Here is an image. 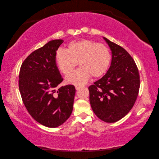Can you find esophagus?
Listing matches in <instances>:
<instances>
[{"mask_svg":"<svg viewBox=\"0 0 159 159\" xmlns=\"http://www.w3.org/2000/svg\"><path fill=\"white\" fill-rule=\"evenodd\" d=\"M80 88H81L80 86H75V89L76 90H78L79 89H80Z\"/></svg>","mask_w":159,"mask_h":159,"instance_id":"esophagus-1","label":"esophagus"}]
</instances>
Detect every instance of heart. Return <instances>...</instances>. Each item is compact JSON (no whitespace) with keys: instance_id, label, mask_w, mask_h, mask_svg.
<instances>
[{"instance_id":"1","label":"heart","mask_w":159,"mask_h":159,"mask_svg":"<svg viewBox=\"0 0 159 159\" xmlns=\"http://www.w3.org/2000/svg\"><path fill=\"white\" fill-rule=\"evenodd\" d=\"M111 55L107 48L89 40L73 41L67 49L60 48L56 54V62L60 71L68 75L77 65L80 68L66 77L67 82L76 85L85 84L91 75L102 76L107 71Z\"/></svg>"}]
</instances>
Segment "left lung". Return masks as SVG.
<instances>
[{
	"label": "left lung",
	"mask_w": 159,
	"mask_h": 159,
	"mask_svg": "<svg viewBox=\"0 0 159 159\" xmlns=\"http://www.w3.org/2000/svg\"><path fill=\"white\" fill-rule=\"evenodd\" d=\"M103 38L111 50V64L105 75L89 87V102L98 117L106 123H115L133 107L140 77L131 55L121 46Z\"/></svg>",
	"instance_id": "obj_1"
}]
</instances>
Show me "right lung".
<instances>
[{
  "mask_svg": "<svg viewBox=\"0 0 159 159\" xmlns=\"http://www.w3.org/2000/svg\"><path fill=\"white\" fill-rule=\"evenodd\" d=\"M63 40H54L32 52L20 67L18 86L28 112L37 122L54 128L63 124L73 110L75 89L63 81L56 54Z\"/></svg>",
  "mask_w": 159,
  "mask_h": 159,
  "instance_id": "obj_1",
  "label": "right lung"
}]
</instances>
